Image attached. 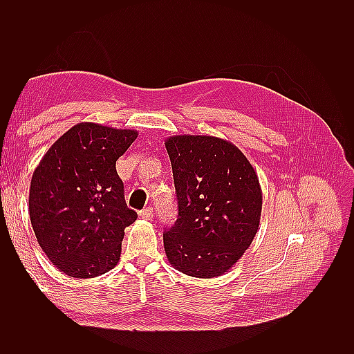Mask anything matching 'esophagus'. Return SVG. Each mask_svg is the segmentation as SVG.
<instances>
[{
	"mask_svg": "<svg viewBox=\"0 0 354 354\" xmlns=\"http://www.w3.org/2000/svg\"><path fill=\"white\" fill-rule=\"evenodd\" d=\"M138 214H140V217L145 218V220H152V217H153V208L152 207H146L145 209H142Z\"/></svg>",
	"mask_w": 354,
	"mask_h": 354,
	"instance_id": "1",
	"label": "esophagus"
}]
</instances>
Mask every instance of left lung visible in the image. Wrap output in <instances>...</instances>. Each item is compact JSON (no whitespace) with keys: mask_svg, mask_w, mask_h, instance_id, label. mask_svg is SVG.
I'll list each match as a JSON object with an SVG mask.
<instances>
[{"mask_svg":"<svg viewBox=\"0 0 354 354\" xmlns=\"http://www.w3.org/2000/svg\"><path fill=\"white\" fill-rule=\"evenodd\" d=\"M165 147L178 203L176 223L164 232L167 259L187 276H221L259 230V177L239 149L218 137L173 136Z\"/></svg>","mask_w":354,"mask_h":354,"instance_id":"obj_1","label":"left lung"}]
</instances>
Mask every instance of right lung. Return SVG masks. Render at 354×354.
I'll use <instances>...</instances> for the list:
<instances>
[{"label":"right lung","instance_id":"right-lung-1","mask_svg":"<svg viewBox=\"0 0 354 354\" xmlns=\"http://www.w3.org/2000/svg\"><path fill=\"white\" fill-rule=\"evenodd\" d=\"M137 136L136 130L80 122L35 168L30 224L41 250L65 274L87 279L120 261L124 230L137 212L127 207L115 164Z\"/></svg>","mask_w":354,"mask_h":354}]
</instances>
